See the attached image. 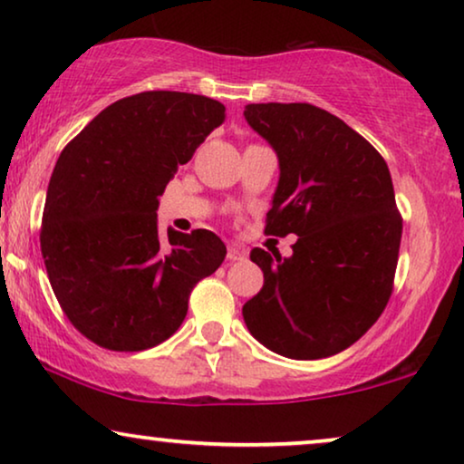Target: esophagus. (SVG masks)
Returning a JSON list of instances; mask_svg holds the SVG:
<instances>
[{
    "label": "esophagus",
    "mask_w": 464,
    "mask_h": 464,
    "mask_svg": "<svg viewBox=\"0 0 464 464\" xmlns=\"http://www.w3.org/2000/svg\"><path fill=\"white\" fill-rule=\"evenodd\" d=\"M227 259L230 262H240V259H245V251L238 245H230L227 246Z\"/></svg>",
    "instance_id": "1"
}]
</instances>
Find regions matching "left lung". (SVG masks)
<instances>
[{
  "label": "left lung",
  "mask_w": 464,
  "mask_h": 464,
  "mask_svg": "<svg viewBox=\"0 0 464 464\" xmlns=\"http://www.w3.org/2000/svg\"><path fill=\"white\" fill-rule=\"evenodd\" d=\"M245 118L278 156L266 234H295L294 256L256 246L264 287L243 306L253 338L289 359L354 344L392 294L403 219L384 158L310 103H251Z\"/></svg>",
  "instance_id": "8db88e82"
}]
</instances>
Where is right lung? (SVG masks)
<instances>
[{
	"label": "right lung",
	"mask_w": 464,
	"mask_h": 464,
	"mask_svg": "<svg viewBox=\"0 0 464 464\" xmlns=\"http://www.w3.org/2000/svg\"><path fill=\"white\" fill-rule=\"evenodd\" d=\"M226 120L202 94L148 91L105 107L65 145L48 183L42 256L63 313L107 351L170 338L226 245L211 230L158 234V196Z\"/></svg>",
	"instance_id": "add662e5"
}]
</instances>
